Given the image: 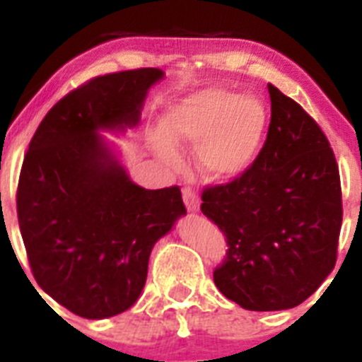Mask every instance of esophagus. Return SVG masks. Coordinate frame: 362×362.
Here are the masks:
<instances>
[{
    "instance_id": "obj_1",
    "label": "esophagus",
    "mask_w": 362,
    "mask_h": 362,
    "mask_svg": "<svg viewBox=\"0 0 362 362\" xmlns=\"http://www.w3.org/2000/svg\"><path fill=\"white\" fill-rule=\"evenodd\" d=\"M183 201L187 204L188 212H197L199 210V196H197L196 190H192V188H185L183 190Z\"/></svg>"
}]
</instances>
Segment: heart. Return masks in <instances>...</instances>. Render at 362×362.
I'll return each instance as SVG.
<instances>
[{
	"mask_svg": "<svg viewBox=\"0 0 362 362\" xmlns=\"http://www.w3.org/2000/svg\"><path fill=\"white\" fill-rule=\"evenodd\" d=\"M268 129V114L255 95L204 88L179 99L163 119V132L174 143L197 146V163L210 179L230 181L255 163ZM159 148L172 156L170 143Z\"/></svg>",
	"mask_w": 362,
	"mask_h": 362,
	"instance_id": "heart-1",
	"label": "heart"
}]
</instances>
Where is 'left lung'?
Listing matches in <instances>:
<instances>
[{
	"instance_id": "obj_1",
	"label": "left lung",
	"mask_w": 362,
	"mask_h": 362,
	"mask_svg": "<svg viewBox=\"0 0 362 362\" xmlns=\"http://www.w3.org/2000/svg\"><path fill=\"white\" fill-rule=\"evenodd\" d=\"M268 92L270 127L255 163L201 194V212L228 245L214 283L254 312L308 299L334 270L343 223L339 166L325 132L279 88Z\"/></svg>"
}]
</instances>
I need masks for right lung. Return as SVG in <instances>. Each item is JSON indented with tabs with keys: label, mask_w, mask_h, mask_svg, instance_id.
Wrapping results in <instances>:
<instances>
[{
	"label": "right lung",
	"mask_w": 362,
	"mask_h": 362,
	"mask_svg": "<svg viewBox=\"0 0 362 362\" xmlns=\"http://www.w3.org/2000/svg\"><path fill=\"white\" fill-rule=\"evenodd\" d=\"M159 69L105 74L62 98L30 139L16 206L32 276L85 319L129 310L159 238L185 216L179 187L132 183L99 130L136 127Z\"/></svg>",
	"instance_id": "right-lung-1"
}]
</instances>
